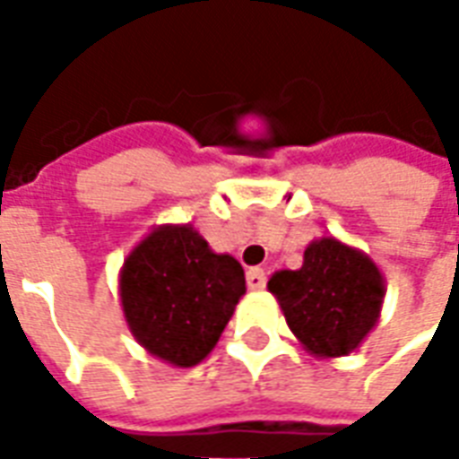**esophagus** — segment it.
Wrapping results in <instances>:
<instances>
[{
    "instance_id": "esophagus-1",
    "label": "esophagus",
    "mask_w": 459,
    "mask_h": 459,
    "mask_svg": "<svg viewBox=\"0 0 459 459\" xmlns=\"http://www.w3.org/2000/svg\"><path fill=\"white\" fill-rule=\"evenodd\" d=\"M246 280H248L250 290H263V288H265V282H268L265 273H263L260 268H250L248 273H246Z\"/></svg>"
}]
</instances>
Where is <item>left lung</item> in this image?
Wrapping results in <instances>:
<instances>
[{
	"mask_svg": "<svg viewBox=\"0 0 459 459\" xmlns=\"http://www.w3.org/2000/svg\"><path fill=\"white\" fill-rule=\"evenodd\" d=\"M290 332L317 359H337L361 346L378 325L385 280L364 250L322 236L305 248L302 268L268 280Z\"/></svg>",
	"mask_w": 459,
	"mask_h": 459,
	"instance_id": "8db88e82",
	"label": "left lung"
}]
</instances>
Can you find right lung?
Masks as SVG:
<instances>
[{
    "label": "right lung",
    "instance_id": "add662e5",
    "mask_svg": "<svg viewBox=\"0 0 459 459\" xmlns=\"http://www.w3.org/2000/svg\"><path fill=\"white\" fill-rule=\"evenodd\" d=\"M117 288L137 344L164 364L189 368L213 351L246 295V275L191 223H164L127 253Z\"/></svg>",
    "mask_w": 459,
    "mask_h": 459
}]
</instances>
